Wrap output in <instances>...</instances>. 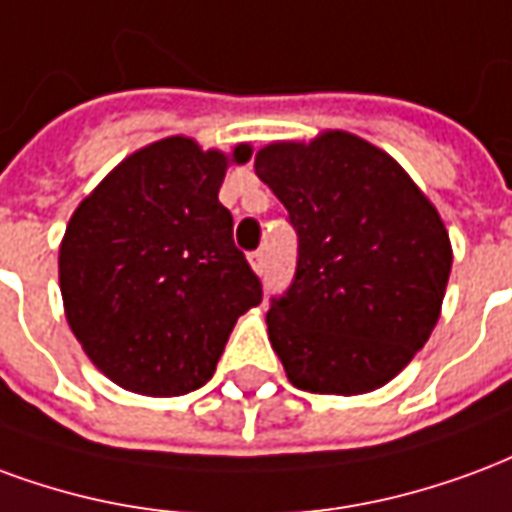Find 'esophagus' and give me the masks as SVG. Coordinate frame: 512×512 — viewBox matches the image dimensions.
Here are the masks:
<instances>
[{"label":"esophagus","mask_w":512,"mask_h":512,"mask_svg":"<svg viewBox=\"0 0 512 512\" xmlns=\"http://www.w3.org/2000/svg\"><path fill=\"white\" fill-rule=\"evenodd\" d=\"M248 261H251V267L256 272H264V267H267V259H264V251H253V253H248Z\"/></svg>","instance_id":"1"}]
</instances>
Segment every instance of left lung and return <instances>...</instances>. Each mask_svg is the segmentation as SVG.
Here are the masks:
<instances>
[{
	"mask_svg": "<svg viewBox=\"0 0 512 512\" xmlns=\"http://www.w3.org/2000/svg\"><path fill=\"white\" fill-rule=\"evenodd\" d=\"M297 231L289 289L267 330L294 387L360 395L423 349L450 278L434 204L390 155L352 133L270 144L253 160Z\"/></svg>",
	"mask_w": 512,
	"mask_h": 512,
	"instance_id": "left-lung-1",
	"label": "left lung"
}]
</instances>
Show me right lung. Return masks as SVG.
<instances>
[{
	"label": "right lung",
	"instance_id": "right-lung-1",
	"mask_svg": "<svg viewBox=\"0 0 512 512\" xmlns=\"http://www.w3.org/2000/svg\"><path fill=\"white\" fill-rule=\"evenodd\" d=\"M251 147L234 149L245 163ZM229 158L171 136L122 160L78 204L59 248L70 330L119 387L169 398L215 374L261 281L218 201Z\"/></svg>",
	"mask_w": 512,
	"mask_h": 512
}]
</instances>
